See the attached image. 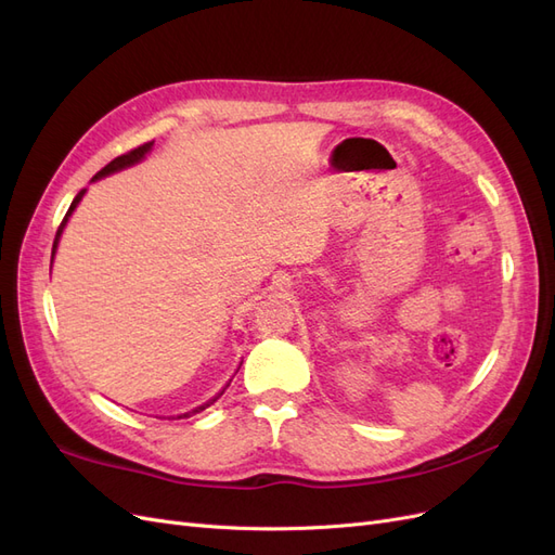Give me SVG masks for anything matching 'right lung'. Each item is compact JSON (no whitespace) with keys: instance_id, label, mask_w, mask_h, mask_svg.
I'll list each match as a JSON object with an SVG mask.
<instances>
[{"instance_id":"right-lung-1","label":"right lung","mask_w":555,"mask_h":555,"mask_svg":"<svg viewBox=\"0 0 555 555\" xmlns=\"http://www.w3.org/2000/svg\"><path fill=\"white\" fill-rule=\"evenodd\" d=\"M153 143L155 141H150V143H143V145H139V147H133V150H129V153H125V155H120V157H115L111 164H106L102 171H99L92 180H96V178H104V176H108V173H115V171H120V169H127V166H131V164H137V162H141L147 153H150V147H153ZM82 194H86V190H80L78 194H76V198H74V204L69 206V210H66V215H64V220H62V224H60V229H57V233H55V243H53V255H55V247H57V241H60V236H62V229H64V224H66V220H69V215L74 212V208L78 206V201L82 198ZM50 263H53V259H50ZM222 396V393H220ZM217 400V398H215ZM215 400H210V402H206V405H201V408H196V410H192V412H188V414H180L178 418H188V416H192V414H196V412H201V410H206V408H210Z\"/></svg>"}]
</instances>
